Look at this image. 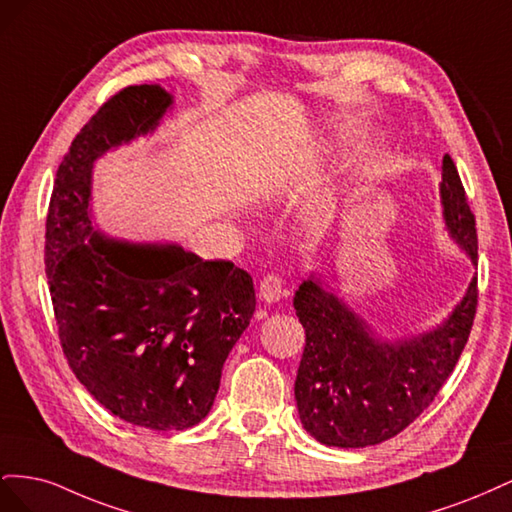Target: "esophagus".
I'll return each mask as SVG.
<instances>
[{"instance_id":"34e87169","label":"esophagus","mask_w":512,"mask_h":512,"mask_svg":"<svg viewBox=\"0 0 512 512\" xmlns=\"http://www.w3.org/2000/svg\"><path fill=\"white\" fill-rule=\"evenodd\" d=\"M282 292H284V282H282L280 275L269 273V275H265V277H262V280H260V288H258L260 301L275 303L277 299L282 297Z\"/></svg>"}]
</instances>
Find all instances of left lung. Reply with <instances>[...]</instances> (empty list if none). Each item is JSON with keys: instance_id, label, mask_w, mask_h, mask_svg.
I'll return each instance as SVG.
<instances>
[{"instance_id": "1", "label": "left lung", "mask_w": 512, "mask_h": 512, "mask_svg": "<svg viewBox=\"0 0 512 512\" xmlns=\"http://www.w3.org/2000/svg\"><path fill=\"white\" fill-rule=\"evenodd\" d=\"M440 194L451 237L476 265V220L451 156L442 162ZM476 305L474 277L466 297L440 327L399 342H380L342 299L305 280L294 292V309L305 329L294 382L303 427L318 442L339 448L395 438L423 414L453 374L468 344Z\"/></svg>"}]
</instances>
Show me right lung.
<instances>
[{
    "mask_svg": "<svg viewBox=\"0 0 512 512\" xmlns=\"http://www.w3.org/2000/svg\"><path fill=\"white\" fill-rule=\"evenodd\" d=\"M173 104L160 85L108 98L57 168L44 265L70 369L126 423L183 431L209 414L228 352L256 309L254 282L230 260L91 230V168L104 151L156 130Z\"/></svg>",
    "mask_w": 512,
    "mask_h": 512,
    "instance_id": "right-lung-1",
    "label": "right lung"
}]
</instances>
